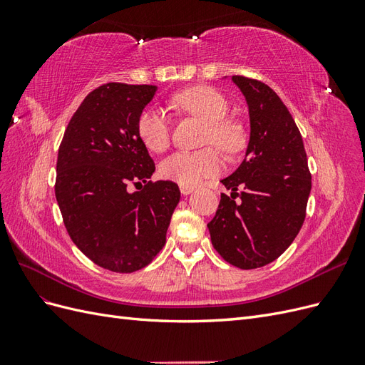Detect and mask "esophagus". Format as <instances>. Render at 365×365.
Here are the masks:
<instances>
[{"label": "esophagus", "instance_id": "1", "mask_svg": "<svg viewBox=\"0 0 365 365\" xmlns=\"http://www.w3.org/2000/svg\"><path fill=\"white\" fill-rule=\"evenodd\" d=\"M180 190H181V193L182 195H190L193 190H195V187L193 185H180Z\"/></svg>", "mask_w": 365, "mask_h": 365}]
</instances>
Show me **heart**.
<instances>
[{
	"label": "heart",
	"mask_w": 365,
	"mask_h": 365,
	"mask_svg": "<svg viewBox=\"0 0 365 365\" xmlns=\"http://www.w3.org/2000/svg\"><path fill=\"white\" fill-rule=\"evenodd\" d=\"M173 106L180 111L193 114L207 121L204 143L216 145L228 155H235L244 146L242 128L227 117V98L212 86L189 88L173 97ZM137 134L152 152H163L170 143V121L161 109L149 106L143 109L137 120ZM224 168V160L215 148H205L196 152H175L160 164V173L164 180L180 185H196L210 176L217 175Z\"/></svg>",
	"instance_id": "b5f03b06"
}]
</instances>
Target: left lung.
Here are the masks:
<instances>
[{"mask_svg": "<svg viewBox=\"0 0 365 365\" xmlns=\"http://www.w3.org/2000/svg\"><path fill=\"white\" fill-rule=\"evenodd\" d=\"M231 79L248 103L250 143L236 172L220 181L231 196L220 195L207 227L224 260L254 269L274 262L292 244L304 222L312 182L302 134L282 98L260 81Z\"/></svg>", "mask_w": 365, "mask_h": 365, "instance_id": "1", "label": "left lung"}]
</instances>
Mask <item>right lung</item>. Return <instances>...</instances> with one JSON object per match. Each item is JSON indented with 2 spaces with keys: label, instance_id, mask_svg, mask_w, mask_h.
Listing matches in <instances>:
<instances>
[{
  "label": "right lung",
  "instance_id": "1",
  "mask_svg": "<svg viewBox=\"0 0 365 365\" xmlns=\"http://www.w3.org/2000/svg\"><path fill=\"white\" fill-rule=\"evenodd\" d=\"M155 85L111 82L96 88L77 108L58 152L56 201L74 245L98 267L134 272L152 262L180 189L152 182L155 164L137 134V120ZM146 182L130 194L128 184Z\"/></svg>",
  "mask_w": 365,
  "mask_h": 365
}]
</instances>
